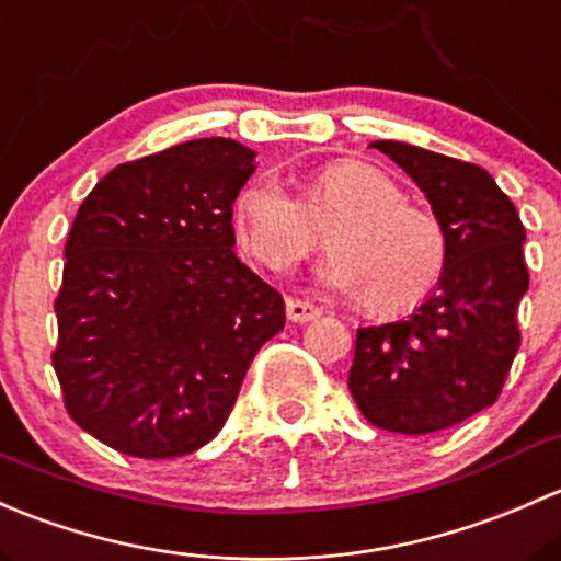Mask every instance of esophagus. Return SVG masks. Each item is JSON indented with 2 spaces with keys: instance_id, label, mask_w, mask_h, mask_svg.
<instances>
[{
  "instance_id": "1",
  "label": "esophagus",
  "mask_w": 561,
  "mask_h": 561,
  "mask_svg": "<svg viewBox=\"0 0 561 561\" xmlns=\"http://www.w3.org/2000/svg\"><path fill=\"white\" fill-rule=\"evenodd\" d=\"M286 316L294 323H308L319 319L321 308L313 302H305V299H286Z\"/></svg>"
}]
</instances>
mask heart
I'll return each mask as SVG.
<instances>
[{"label":"heart","mask_w":561,"mask_h":561,"mask_svg":"<svg viewBox=\"0 0 561 561\" xmlns=\"http://www.w3.org/2000/svg\"><path fill=\"white\" fill-rule=\"evenodd\" d=\"M234 238L270 273H288L327 230L332 248L313 270L321 286L365 294L375 316L415 308L446 267V234L432 213L410 205L400 183L365 161H334L305 183L299 205L273 178L240 188L232 205Z\"/></svg>","instance_id":"b5f03b06"}]
</instances>
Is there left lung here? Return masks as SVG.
Here are the masks:
<instances>
[{
    "label": "left lung",
    "mask_w": 561,
    "mask_h": 561,
    "mask_svg": "<svg viewBox=\"0 0 561 561\" xmlns=\"http://www.w3.org/2000/svg\"><path fill=\"white\" fill-rule=\"evenodd\" d=\"M430 199L446 267L408 319L356 332L348 389L369 424L430 435L494 405L522 334L529 273L516 205L483 167L400 140H375Z\"/></svg>",
    "instance_id": "8db88e82"
}]
</instances>
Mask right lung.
Wrapping results in <instances>:
<instances>
[{
    "label": "right lung",
    "instance_id": "1",
    "mask_svg": "<svg viewBox=\"0 0 561 561\" xmlns=\"http://www.w3.org/2000/svg\"><path fill=\"white\" fill-rule=\"evenodd\" d=\"M253 170L238 140H188L110 170L75 216L54 369L75 424L115 451L172 459L210 443L286 323L280 294L232 251Z\"/></svg>",
    "mask_w": 561,
    "mask_h": 561
}]
</instances>
